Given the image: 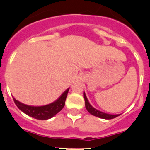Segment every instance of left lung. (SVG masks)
<instances>
[{
    "label": "left lung",
    "instance_id": "obj_1",
    "mask_svg": "<svg viewBox=\"0 0 150 150\" xmlns=\"http://www.w3.org/2000/svg\"><path fill=\"white\" fill-rule=\"evenodd\" d=\"M84 99H85V105H86V108L88 110V112L89 113H91V115L93 116H97V117H99L100 119H104V120H112V119H114V118L117 117V116H120V114L118 115H111L108 114V113H105V112H100V111L98 110L95 108H94L91 104H89L88 99L86 98V95L84 92Z\"/></svg>",
    "mask_w": 150,
    "mask_h": 150
}]
</instances>
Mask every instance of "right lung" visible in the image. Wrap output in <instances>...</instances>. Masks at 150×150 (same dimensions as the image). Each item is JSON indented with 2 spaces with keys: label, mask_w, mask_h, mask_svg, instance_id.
<instances>
[{
  "label": "right lung",
  "mask_w": 150,
  "mask_h": 150,
  "mask_svg": "<svg viewBox=\"0 0 150 150\" xmlns=\"http://www.w3.org/2000/svg\"><path fill=\"white\" fill-rule=\"evenodd\" d=\"M68 91L69 88H67L61 95L60 98L57 99L53 103L45 106H40V107H33V106L26 105V104H22L18 100H16L14 98H13V100L18 109L25 112L28 116H31V117L39 120H46L53 117L58 112H60L62 108L64 107Z\"/></svg>",
  "instance_id": "obj_1"
}]
</instances>
